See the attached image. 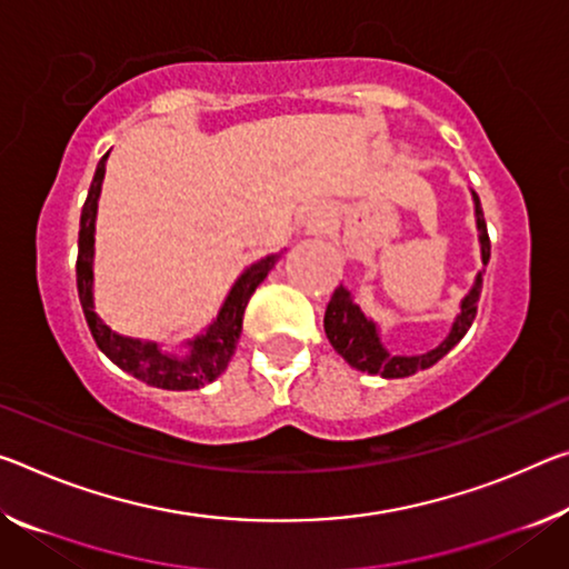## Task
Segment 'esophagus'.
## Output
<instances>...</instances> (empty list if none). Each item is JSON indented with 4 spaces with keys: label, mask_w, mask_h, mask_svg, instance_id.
Returning a JSON list of instances; mask_svg holds the SVG:
<instances>
[{
    "label": "esophagus",
    "mask_w": 569,
    "mask_h": 569,
    "mask_svg": "<svg viewBox=\"0 0 569 569\" xmlns=\"http://www.w3.org/2000/svg\"><path fill=\"white\" fill-rule=\"evenodd\" d=\"M309 218H311V222H317V220H321V210H313V212L309 214Z\"/></svg>",
    "instance_id": "34e87169"
}]
</instances>
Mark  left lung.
<instances>
[{
    "label": "left lung",
    "mask_w": 569,
    "mask_h": 569,
    "mask_svg": "<svg viewBox=\"0 0 569 569\" xmlns=\"http://www.w3.org/2000/svg\"><path fill=\"white\" fill-rule=\"evenodd\" d=\"M473 197V212H476V230H479V246H481V263H489L491 256V242L489 232H486V220L481 210L479 194L471 189ZM481 283H483V270L476 273V281L461 299V311L450 327L448 337L440 341L436 349L426 351V355H390L387 347L382 345L380 327L367 317V313L359 309L349 288L339 286L333 291L331 301L327 306V313H323V331L331 341V347L337 349L347 362L359 369V372L380 375L385 380H400V377H410L420 369H428L443 359L450 349H453L458 341L466 337V331L471 329L476 319V309H479V296H481Z\"/></svg>",
    "instance_id": "obj_1"
}]
</instances>
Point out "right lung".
<instances>
[{"label": "right lung", "mask_w": 569, "mask_h": 569, "mask_svg": "<svg viewBox=\"0 0 569 569\" xmlns=\"http://www.w3.org/2000/svg\"><path fill=\"white\" fill-rule=\"evenodd\" d=\"M111 151H106L98 161L93 182H90L83 212H80V232H78V296L80 306H83L86 321L93 333L98 349L111 359L116 367L123 372L137 377V380L147 382L159 390H200V387L210 385L228 369V362L236 355V345L242 331V313L250 296L256 288L266 281L270 268L278 263L281 252H270V256L256 260L238 276L232 283L230 293L224 296L218 317L212 319L210 327L194 339L184 341L182 355H171V351L161 349L157 341L131 339L116 333L111 327H106L103 319L96 313L93 303V256H96V214H98V197H101V184L106 177V159Z\"/></svg>", "instance_id": "obj_1"}]
</instances>
